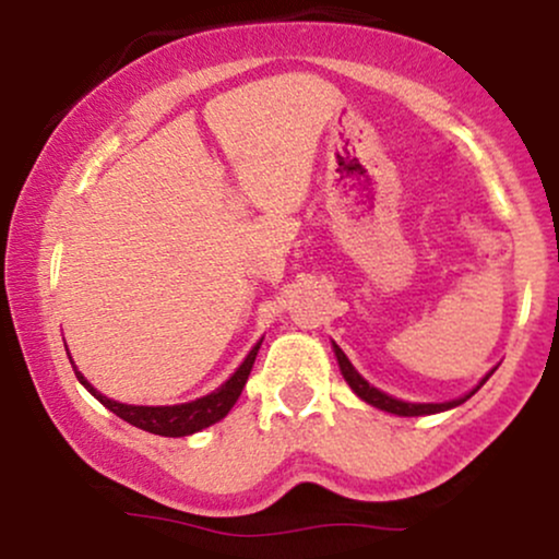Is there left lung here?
I'll return each instance as SVG.
<instances>
[{
    "label": "left lung",
    "instance_id": "left-lung-1",
    "mask_svg": "<svg viewBox=\"0 0 559 559\" xmlns=\"http://www.w3.org/2000/svg\"><path fill=\"white\" fill-rule=\"evenodd\" d=\"M333 352H336V360H338V368H342V376L346 378V383H349L352 391H355L360 400H365L368 404H373L378 409H386V413H394V415H404V418H413V415H433V413H444L449 407H457V404H463L465 400H471L473 394H476L478 386L471 391V394H465L463 400H452V402H441V404H413V402H402V400H394V396L383 394V391H378L370 386L365 378L357 373L355 368H352V362L346 360V355L342 349H338L336 344H333ZM489 378V376H486ZM486 378L480 383H486Z\"/></svg>",
    "mask_w": 559,
    "mask_h": 559
}]
</instances>
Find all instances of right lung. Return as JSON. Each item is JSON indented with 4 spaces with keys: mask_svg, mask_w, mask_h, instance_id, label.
<instances>
[{
    "mask_svg": "<svg viewBox=\"0 0 559 559\" xmlns=\"http://www.w3.org/2000/svg\"><path fill=\"white\" fill-rule=\"evenodd\" d=\"M258 349L260 344L249 352L247 360L241 362V368L236 370V373L230 376L221 389L213 391V394L202 396V400H194V402H186V404H173V407H139V404H120L115 400H107V396H102L99 391H96L92 383L79 373V370H75V376H79L83 386L92 391L96 400L105 404L107 409H112L118 418H123L126 423H131V426L141 428V431H150L157 436H189L226 418L228 409L234 407L236 400L241 396V389L243 383H247L249 373H252Z\"/></svg>",
    "mask_w": 559,
    "mask_h": 559,
    "instance_id": "add662e5",
    "label": "right lung"
}]
</instances>
